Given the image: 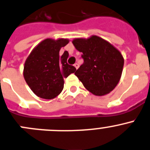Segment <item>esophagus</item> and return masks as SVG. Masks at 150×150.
Returning <instances> with one entry per match:
<instances>
[{
    "label": "esophagus",
    "instance_id": "34e87169",
    "mask_svg": "<svg viewBox=\"0 0 150 150\" xmlns=\"http://www.w3.org/2000/svg\"><path fill=\"white\" fill-rule=\"evenodd\" d=\"M74 67H75V69H78V67H79V64H78V63H75V64H74Z\"/></svg>",
    "mask_w": 150,
    "mask_h": 150
}]
</instances>
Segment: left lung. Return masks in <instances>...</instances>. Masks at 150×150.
Here are the masks:
<instances>
[{
    "label": "left lung",
    "mask_w": 150,
    "mask_h": 150,
    "mask_svg": "<svg viewBox=\"0 0 150 150\" xmlns=\"http://www.w3.org/2000/svg\"><path fill=\"white\" fill-rule=\"evenodd\" d=\"M72 44L84 62L75 72L86 88L96 96L108 94L121 78L124 58L118 49L100 36L75 38Z\"/></svg>",
    "instance_id": "left-lung-1"
}]
</instances>
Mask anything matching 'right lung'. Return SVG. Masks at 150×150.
<instances>
[{"label":"right lung","instance_id":"obj_1","mask_svg":"<svg viewBox=\"0 0 150 150\" xmlns=\"http://www.w3.org/2000/svg\"><path fill=\"white\" fill-rule=\"evenodd\" d=\"M69 42L68 39L64 38L45 39L32 50L26 59L23 76L37 97L46 100L56 97L64 88V78L76 71L67 62V51L59 56L61 48Z\"/></svg>","mask_w":150,"mask_h":150}]
</instances>
